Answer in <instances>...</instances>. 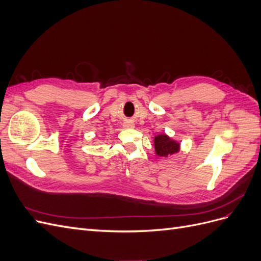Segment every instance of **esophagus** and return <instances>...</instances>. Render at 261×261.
Returning a JSON list of instances; mask_svg holds the SVG:
<instances>
[{
	"mask_svg": "<svg viewBox=\"0 0 261 261\" xmlns=\"http://www.w3.org/2000/svg\"><path fill=\"white\" fill-rule=\"evenodd\" d=\"M123 127H124V128H133V127H134V124H133L132 122H129V121L124 122Z\"/></svg>",
	"mask_w": 261,
	"mask_h": 261,
	"instance_id": "esophagus-1",
	"label": "esophagus"
}]
</instances>
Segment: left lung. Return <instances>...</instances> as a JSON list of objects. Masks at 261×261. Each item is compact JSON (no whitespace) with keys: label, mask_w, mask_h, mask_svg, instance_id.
<instances>
[{"label":"left lung","mask_w":261,"mask_h":261,"mask_svg":"<svg viewBox=\"0 0 261 261\" xmlns=\"http://www.w3.org/2000/svg\"><path fill=\"white\" fill-rule=\"evenodd\" d=\"M153 141L155 153L159 156L168 158L169 155L177 153L179 151V144L176 143L175 140L171 139L168 135H165V134H161V135L155 136Z\"/></svg>","instance_id":"left-lung-1"}]
</instances>
